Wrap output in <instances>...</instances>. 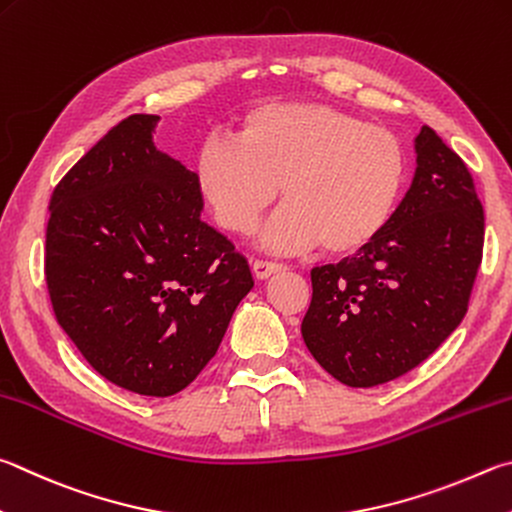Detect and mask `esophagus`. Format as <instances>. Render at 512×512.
Segmentation results:
<instances>
[{
    "label": "esophagus",
    "mask_w": 512,
    "mask_h": 512,
    "mask_svg": "<svg viewBox=\"0 0 512 512\" xmlns=\"http://www.w3.org/2000/svg\"><path fill=\"white\" fill-rule=\"evenodd\" d=\"M284 271L282 264L275 262H253V275L257 280H271V277L280 275Z\"/></svg>",
    "instance_id": "1"
}]
</instances>
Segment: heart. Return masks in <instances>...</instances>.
Here are the masks:
<instances>
[{
  "mask_svg": "<svg viewBox=\"0 0 512 512\" xmlns=\"http://www.w3.org/2000/svg\"><path fill=\"white\" fill-rule=\"evenodd\" d=\"M232 141H203L190 167L194 192L230 235L255 232L277 188L284 208L266 230L277 250L356 257L392 224L407 159L387 127L324 102H271L246 111Z\"/></svg>",
  "mask_w": 512,
  "mask_h": 512,
  "instance_id": "b5f03b06",
  "label": "heart"
}]
</instances>
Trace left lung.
<instances>
[{
  "label": "left lung",
  "instance_id": "left-lung-1",
  "mask_svg": "<svg viewBox=\"0 0 512 512\" xmlns=\"http://www.w3.org/2000/svg\"><path fill=\"white\" fill-rule=\"evenodd\" d=\"M416 172L392 224L367 250L311 271L302 338L324 371L374 387L432 356L468 311L483 208L466 163L423 125Z\"/></svg>",
  "mask_w": 512,
  "mask_h": 512
}]
</instances>
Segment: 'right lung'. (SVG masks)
Returning <instances> with one entry per match:
<instances>
[{
  "instance_id": "right-lung-1",
  "label": "right lung",
  "mask_w": 512,
  "mask_h": 512,
  "mask_svg": "<svg viewBox=\"0 0 512 512\" xmlns=\"http://www.w3.org/2000/svg\"><path fill=\"white\" fill-rule=\"evenodd\" d=\"M156 123L120 120L55 185L44 275L89 365L163 398L201 374L255 282L246 257L201 221L192 172L156 150Z\"/></svg>"
}]
</instances>
